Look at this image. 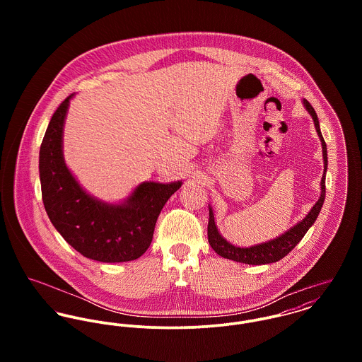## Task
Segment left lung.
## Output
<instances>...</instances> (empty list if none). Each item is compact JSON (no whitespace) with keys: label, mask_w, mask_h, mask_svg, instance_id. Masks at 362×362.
<instances>
[{"label":"left lung","mask_w":362,"mask_h":362,"mask_svg":"<svg viewBox=\"0 0 362 362\" xmlns=\"http://www.w3.org/2000/svg\"><path fill=\"white\" fill-rule=\"evenodd\" d=\"M303 104L305 107V110L310 112L312 119H313V125L315 129L317 132V136L320 139L322 144V156H323V175L320 180V197L316 201V204L310 207V211L307 213V216L300 220L298 223H296L293 227H290L287 231H284L283 234H280L279 237L255 244L251 247H237L233 245L231 243H228L218 231L216 221H214V213L213 209L209 205V224H207V240L210 247L214 250V252L223 258L230 259V260H235L240 263H245V264H266V263H273L277 262L280 259L284 258L301 240L303 237L307 234V231L313 226V223L316 221L319 211L322 209V205L325 202V195H326V187H325V180H326V171H327V148L325 144V139L322 136L320 132V125H319V119L317 115L313 110V107L310 105L305 99H303Z\"/></svg>","instance_id":"obj_1"}]
</instances>
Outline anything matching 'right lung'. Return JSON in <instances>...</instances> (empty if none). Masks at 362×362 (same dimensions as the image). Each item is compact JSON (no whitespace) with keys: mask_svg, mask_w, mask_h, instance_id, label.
I'll use <instances>...</instances> for the list:
<instances>
[{"mask_svg":"<svg viewBox=\"0 0 362 362\" xmlns=\"http://www.w3.org/2000/svg\"><path fill=\"white\" fill-rule=\"evenodd\" d=\"M74 98L75 93L58 105L40 146L39 173L47 216L62 238L86 258L104 263L141 258L152 243L161 209L182 181H145L118 202L89 194L64 158V125Z\"/></svg>","mask_w":362,"mask_h":362,"instance_id":"add662e5","label":"right lung"}]
</instances>
